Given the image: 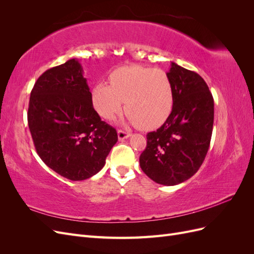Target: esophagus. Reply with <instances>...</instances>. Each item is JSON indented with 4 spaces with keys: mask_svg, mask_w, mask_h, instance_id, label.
I'll use <instances>...</instances> for the list:
<instances>
[{
    "mask_svg": "<svg viewBox=\"0 0 254 254\" xmlns=\"http://www.w3.org/2000/svg\"><path fill=\"white\" fill-rule=\"evenodd\" d=\"M118 136H119V140L120 141H123V140L127 139V137H129L130 133L124 131V130H119V131H118Z\"/></svg>",
    "mask_w": 254,
    "mask_h": 254,
    "instance_id": "34e87169",
    "label": "esophagus"
}]
</instances>
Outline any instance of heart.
I'll return each mask as SVG.
<instances>
[{
	"label": "heart",
	"instance_id": "heart-1",
	"mask_svg": "<svg viewBox=\"0 0 254 254\" xmlns=\"http://www.w3.org/2000/svg\"><path fill=\"white\" fill-rule=\"evenodd\" d=\"M92 103L97 113L107 120L120 113L125 103L131 124L145 130L155 129L172 113V80L161 68L122 67L111 75V84H95L92 89Z\"/></svg>",
	"mask_w": 254,
	"mask_h": 254
}]
</instances>
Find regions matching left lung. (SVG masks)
Masks as SVG:
<instances>
[{"label":"left lung","mask_w":254,"mask_h":254,"mask_svg":"<svg viewBox=\"0 0 254 254\" xmlns=\"http://www.w3.org/2000/svg\"><path fill=\"white\" fill-rule=\"evenodd\" d=\"M174 107L157 131L147 134L140 156L142 171L163 186H176L194 176L209 150L214 122V101L200 75L171 64Z\"/></svg>","instance_id":"left-lung-1"}]
</instances>
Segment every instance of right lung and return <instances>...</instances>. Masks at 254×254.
Listing matches in <instances>:
<instances>
[{
    "label": "right lung",
    "mask_w": 254,
    "mask_h": 254,
    "mask_svg": "<svg viewBox=\"0 0 254 254\" xmlns=\"http://www.w3.org/2000/svg\"><path fill=\"white\" fill-rule=\"evenodd\" d=\"M27 120L41 160L72 181L86 180L101 171L118 142L117 130L94 110L87 78L75 58L38 78Z\"/></svg>",
    "instance_id": "obj_1"
}]
</instances>
